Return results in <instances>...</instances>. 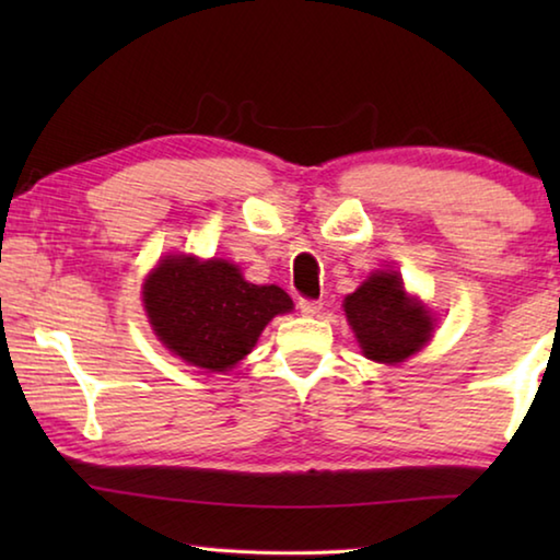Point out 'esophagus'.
Wrapping results in <instances>:
<instances>
[{
  "label": "esophagus",
  "mask_w": 560,
  "mask_h": 560,
  "mask_svg": "<svg viewBox=\"0 0 560 560\" xmlns=\"http://www.w3.org/2000/svg\"><path fill=\"white\" fill-rule=\"evenodd\" d=\"M320 301H311V299H299V311L303 316H316L320 314Z\"/></svg>",
  "instance_id": "esophagus-1"
}]
</instances>
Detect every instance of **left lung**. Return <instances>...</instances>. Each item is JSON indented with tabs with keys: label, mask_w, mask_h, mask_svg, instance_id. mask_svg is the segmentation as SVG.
Segmentation results:
<instances>
[{
	"label": "left lung",
	"mask_w": 560,
	"mask_h": 560,
	"mask_svg": "<svg viewBox=\"0 0 560 560\" xmlns=\"http://www.w3.org/2000/svg\"><path fill=\"white\" fill-rule=\"evenodd\" d=\"M348 324L368 360L402 363L430 343L434 318L420 301L407 296L397 271H375L343 301Z\"/></svg>",
	"instance_id": "left-lung-1"
}]
</instances>
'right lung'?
<instances>
[{
	"label": "right lung",
	"instance_id": "1",
	"mask_svg": "<svg viewBox=\"0 0 560 560\" xmlns=\"http://www.w3.org/2000/svg\"><path fill=\"white\" fill-rule=\"evenodd\" d=\"M143 303L160 343L210 373L232 371L269 320L293 308L287 291L249 283L236 264L189 254L158 261L143 283Z\"/></svg>",
	"mask_w": 560,
	"mask_h": 560
}]
</instances>
